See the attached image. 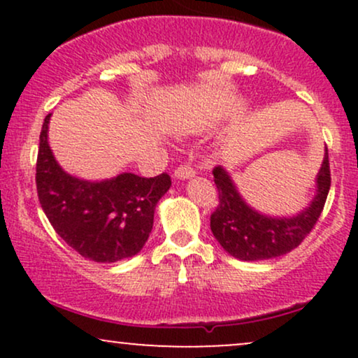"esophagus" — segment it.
Masks as SVG:
<instances>
[{"mask_svg":"<svg viewBox=\"0 0 358 358\" xmlns=\"http://www.w3.org/2000/svg\"><path fill=\"white\" fill-rule=\"evenodd\" d=\"M175 176H176V178H180V180L192 178V176H195V170H193L190 165H185V163H183V165L176 166Z\"/></svg>","mask_w":358,"mask_h":358,"instance_id":"obj_1","label":"esophagus"}]
</instances>
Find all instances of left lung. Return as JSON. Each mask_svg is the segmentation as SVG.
<instances>
[{"label":"left lung","mask_w":358,"mask_h":358,"mask_svg":"<svg viewBox=\"0 0 358 358\" xmlns=\"http://www.w3.org/2000/svg\"><path fill=\"white\" fill-rule=\"evenodd\" d=\"M219 205L210 215V229L220 245L241 261H262L285 256L301 244L322 215L331 175L328 150L316 178V195L310 207L291 219H273L257 213L241 199L231 176L222 166L213 168Z\"/></svg>","instance_id":"obj_1"}]
</instances>
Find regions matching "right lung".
I'll return each instance as SVG.
<instances>
[{
	"instance_id": "add662e5",
	"label": "right lung",
	"mask_w": 358,
	"mask_h": 358,
	"mask_svg": "<svg viewBox=\"0 0 358 358\" xmlns=\"http://www.w3.org/2000/svg\"><path fill=\"white\" fill-rule=\"evenodd\" d=\"M45 117L36 156V192L55 232L82 257L116 262L138 254L153 229L158 200L171 187L168 173L145 178L121 173L106 182L67 175L53 158Z\"/></svg>"
}]
</instances>
